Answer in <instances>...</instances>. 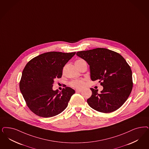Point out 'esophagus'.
<instances>
[{"mask_svg": "<svg viewBox=\"0 0 149 149\" xmlns=\"http://www.w3.org/2000/svg\"><path fill=\"white\" fill-rule=\"evenodd\" d=\"M75 91H76L77 93H81V92L82 91V89H78V88H77Z\"/></svg>", "mask_w": 149, "mask_h": 149, "instance_id": "esophagus-1", "label": "esophagus"}]
</instances>
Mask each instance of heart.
<instances>
[{"label":"heart","instance_id":"heart-1","mask_svg":"<svg viewBox=\"0 0 149 149\" xmlns=\"http://www.w3.org/2000/svg\"><path fill=\"white\" fill-rule=\"evenodd\" d=\"M78 61H80V60H78ZM70 85L72 87H75V88H81L84 86L85 82L84 80L82 79H77V80L72 81V82L70 83Z\"/></svg>","mask_w":149,"mask_h":149}]
</instances>
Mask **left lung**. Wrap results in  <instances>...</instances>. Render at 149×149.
<instances>
[{
    "mask_svg": "<svg viewBox=\"0 0 149 149\" xmlns=\"http://www.w3.org/2000/svg\"><path fill=\"white\" fill-rule=\"evenodd\" d=\"M77 55L90 66L91 79L98 80L103 87L100 93L90 88L92 95L87 99L88 105L102 113L120 108L133 88L132 72L125 59L118 53L103 48L78 52Z\"/></svg>",
    "mask_w": 149,
    "mask_h": 149,
    "instance_id": "1",
    "label": "left lung"
}]
</instances>
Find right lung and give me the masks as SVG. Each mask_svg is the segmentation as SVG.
I'll use <instances>...</instances> for the list:
<instances>
[{
	"label": "right lung",
	"mask_w": 149,
	"mask_h": 149,
	"mask_svg": "<svg viewBox=\"0 0 149 149\" xmlns=\"http://www.w3.org/2000/svg\"><path fill=\"white\" fill-rule=\"evenodd\" d=\"M75 52H47L27 63L22 73L20 90L32 112L44 117H52L62 112L75 90L69 87L59 92L53 90L56 78L62 76V70Z\"/></svg>",
	"instance_id": "1"
}]
</instances>
